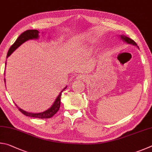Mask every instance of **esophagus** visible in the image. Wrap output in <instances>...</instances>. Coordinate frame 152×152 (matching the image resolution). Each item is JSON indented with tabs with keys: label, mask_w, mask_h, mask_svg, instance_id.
<instances>
[{
	"label": "esophagus",
	"mask_w": 152,
	"mask_h": 152,
	"mask_svg": "<svg viewBox=\"0 0 152 152\" xmlns=\"http://www.w3.org/2000/svg\"><path fill=\"white\" fill-rule=\"evenodd\" d=\"M77 79H79V80H82V79H83V80L84 79V80H85V79H86V77L82 76V75H79V76L77 77Z\"/></svg>",
	"instance_id": "34e87169"
}]
</instances>
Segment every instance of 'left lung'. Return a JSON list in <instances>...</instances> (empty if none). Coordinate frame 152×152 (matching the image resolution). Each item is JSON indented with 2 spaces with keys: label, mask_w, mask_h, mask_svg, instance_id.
<instances>
[{
  "label": "left lung",
  "mask_w": 152,
  "mask_h": 152,
  "mask_svg": "<svg viewBox=\"0 0 152 152\" xmlns=\"http://www.w3.org/2000/svg\"><path fill=\"white\" fill-rule=\"evenodd\" d=\"M121 38L122 40H124V41H126V42H127V43L129 44H132V45H135V46H137V43L135 42L134 40L131 39L130 38H129V37H127L126 36H124V35H121Z\"/></svg>",
  "instance_id": "8db88e82"
}]
</instances>
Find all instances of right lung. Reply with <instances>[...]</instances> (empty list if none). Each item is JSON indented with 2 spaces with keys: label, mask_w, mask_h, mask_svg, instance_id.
I'll return each mask as SVG.
<instances>
[{
  "label": "right lung",
  "mask_w": 152,
  "mask_h": 152,
  "mask_svg": "<svg viewBox=\"0 0 152 152\" xmlns=\"http://www.w3.org/2000/svg\"><path fill=\"white\" fill-rule=\"evenodd\" d=\"M39 32L37 30H27L25 32H23V33H21L20 35L18 37L17 39L16 40V41L12 45V46L10 47V49L8 51L7 53V58L8 57L12 54V53L15 50H16L17 48L20 46V45H22L23 42H25V41H28L29 39H38L39 37ZM5 80V79H4ZM66 88V87H65L62 90L59 95H58V97L56 99L55 102L53 103V105L51 106V107H50L49 110H47V111H43L42 113H28L26 112V111L23 110L22 109H20L18 107V106L16 105L17 108L18 109L21 113H23L24 115H25L26 116H28V117H31V118H39V119H48V118H50L55 115V114L57 112L60 108V105H61V94L62 92L64 91V89H65Z\"/></svg>",
  "instance_id": "add662e5"
}]
</instances>
